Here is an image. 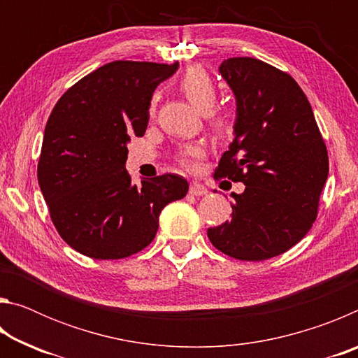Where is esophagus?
I'll use <instances>...</instances> for the list:
<instances>
[{"instance_id": "esophagus-1", "label": "esophagus", "mask_w": 358, "mask_h": 358, "mask_svg": "<svg viewBox=\"0 0 358 358\" xmlns=\"http://www.w3.org/2000/svg\"><path fill=\"white\" fill-rule=\"evenodd\" d=\"M207 192H208L207 186L202 185V183H199V181H194V183H191V186H189V194H191V196H205V194H207Z\"/></svg>"}]
</instances>
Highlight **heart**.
Listing matches in <instances>:
<instances>
[{
	"label": "heart",
	"instance_id": "1",
	"mask_svg": "<svg viewBox=\"0 0 358 358\" xmlns=\"http://www.w3.org/2000/svg\"><path fill=\"white\" fill-rule=\"evenodd\" d=\"M180 90L199 112L210 115L211 126L215 129H222L227 124V115L220 110H213L216 104V87L207 71L199 68V66H191L181 77ZM201 155L202 151L199 147H187L181 153L180 161L186 169H192L194 161Z\"/></svg>",
	"mask_w": 358,
	"mask_h": 358
}]
</instances>
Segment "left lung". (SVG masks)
I'll return each mask as SVG.
<instances>
[{"mask_svg": "<svg viewBox=\"0 0 358 358\" xmlns=\"http://www.w3.org/2000/svg\"><path fill=\"white\" fill-rule=\"evenodd\" d=\"M220 74L237 102L234 142L215 177L241 181L232 220L208 229L216 250L240 260L286 252L310 232L329 177V155L310 101L292 77L256 58H229Z\"/></svg>", "mask_w": 358, "mask_h": 358, "instance_id": "left-lung-1", "label": "left lung"}]
</instances>
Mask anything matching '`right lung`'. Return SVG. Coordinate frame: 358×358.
Returning <instances> with one entry per match:
<instances>
[{"label": "right lung", "instance_id": "right-lung-1", "mask_svg": "<svg viewBox=\"0 0 358 358\" xmlns=\"http://www.w3.org/2000/svg\"><path fill=\"white\" fill-rule=\"evenodd\" d=\"M178 63L112 62L78 80L48 117L38 181L58 234L93 259H123L147 248L167 203L187 181L166 173L132 185L128 142L142 137L157 85Z\"/></svg>", "mask_w": 358, "mask_h": 358}]
</instances>
